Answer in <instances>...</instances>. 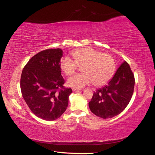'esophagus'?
Masks as SVG:
<instances>
[{
	"instance_id": "1",
	"label": "esophagus",
	"mask_w": 155,
	"mask_h": 155,
	"mask_svg": "<svg viewBox=\"0 0 155 155\" xmlns=\"http://www.w3.org/2000/svg\"><path fill=\"white\" fill-rule=\"evenodd\" d=\"M81 88H76V87H72V91H80Z\"/></svg>"
}]
</instances>
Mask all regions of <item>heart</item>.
I'll list each match as a JSON object with an SVG mask.
<instances>
[{
	"label": "heart",
	"instance_id": "obj_1",
	"mask_svg": "<svg viewBox=\"0 0 155 155\" xmlns=\"http://www.w3.org/2000/svg\"><path fill=\"white\" fill-rule=\"evenodd\" d=\"M72 55L74 59L68 55L61 59V69L70 76L79 66H82L84 72L70 78L67 81L69 86L79 88L94 83L96 86H101L113 76L116 65L111 55L91 47H83L74 51Z\"/></svg>",
	"mask_w": 155,
	"mask_h": 155
}]
</instances>
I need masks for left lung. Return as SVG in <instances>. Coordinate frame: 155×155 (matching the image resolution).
Returning a JSON list of instances; mask_svg holds the SVG:
<instances>
[{
	"instance_id": "obj_1",
	"label": "left lung",
	"mask_w": 155,
	"mask_h": 155,
	"mask_svg": "<svg viewBox=\"0 0 155 155\" xmlns=\"http://www.w3.org/2000/svg\"><path fill=\"white\" fill-rule=\"evenodd\" d=\"M134 83V74L128 63L124 61L107 85L94 92L88 103L91 112L104 119L120 114L131 100Z\"/></svg>"
}]
</instances>
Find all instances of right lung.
I'll list each match as a JSON object with an SVG mask.
<instances>
[{"mask_svg": "<svg viewBox=\"0 0 155 155\" xmlns=\"http://www.w3.org/2000/svg\"><path fill=\"white\" fill-rule=\"evenodd\" d=\"M63 51L46 49L29 60L21 77L22 95L31 111L45 120L58 119L66 110L71 88L63 86L60 67Z\"/></svg>", "mask_w": 155, "mask_h": 155, "instance_id": "1", "label": "right lung"}]
</instances>
